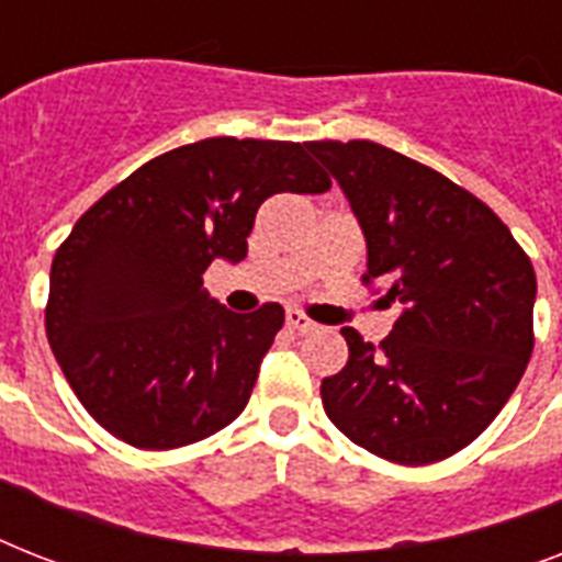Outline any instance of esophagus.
<instances>
[{
	"mask_svg": "<svg viewBox=\"0 0 562 562\" xmlns=\"http://www.w3.org/2000/svg\"><path fill=\"white\" fill-rule=\"evenodd\" d=\"M285 321H289L291 329H297L300 335L315 333V329H317L315 321H312V317L303 315V312H300V308H289V312H285Z\"/></svg>",
	"mask_w": 562,
	"mask_h": 562,
	"instance_id": "1",
	"label": "esophagus"
}]
</instances>
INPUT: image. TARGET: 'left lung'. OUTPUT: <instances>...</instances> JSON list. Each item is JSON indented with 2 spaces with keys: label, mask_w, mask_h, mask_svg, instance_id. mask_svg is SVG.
Wrapping results in <instances>:
<instances>
[{
  "label": "left lung",
  "mask_w": 562,
  "mask_h": 562,
  "mask_svg": "<svg viewBox=\"0 0 562 562\" xmlns=\"http://www.w3.org/2000/svg\"><path fill=\"white\" fill-rule=\"evenodd\" d=\"M306 148L359 218L361 280L402 308L379 347L344 326L350 359L321 384L326 417L384 461H443L496 419L528 368L531 259L487 203L405 154L368 139Z\"/></svg>",
  "instance_id": "left-lung-1"
}]
</instances>
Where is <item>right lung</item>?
I'll list each match as a JSON object with an SVG mask.
<instances>
[{
  "label": "right lung",
  "mask_w": 562,
  "mask_h": 562,
  "mask_svg": "<svg viewBox=\"0 0 562 562\" xmlns=\"http://www.w3.org/2000/svg\"><path fill=\"white\" fill-rule=\"evenodd\" d=\"M329 187L306 145L212 136L154 157L83 212L52 262L46 335L101 428L178 449L245 411L285 312H229L203 271L245 259L271 194Z\"/></svg>",
  "instance_id": "obj_1"
}]
</instances>
